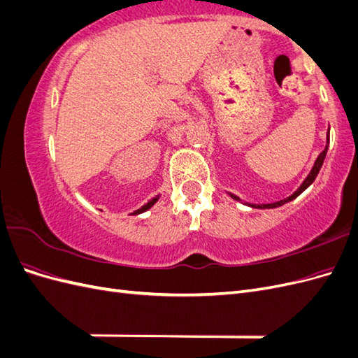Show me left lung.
<instances>
[{"label": "left lung", "instance_id": "obj_1", "mask_svg": "<svg viewBox=\"0 0 358 358\" xmlns=\"http://www.w3.org/2000/svg\"><path fill=\"white\" fill-rule=\"evenodd\" d=\"M329 137H330V134H327V145H326V148H324L322 152L318 155V158H317V161H315V164H313V167H312L310 173L308 175V178H306L305 180H303V183L297 188V191L292 192L289 197H287V199H284V200H279V201H276V203H267V204L245 203V204L251 206V208H255V209H273V208H279V206H282V204H285V203H288V201H291V200H294L296 197H299L300 194H301L303 191H305L313 180H315V178H317V175H318V171H320V169H321V166H322V162H324V158H326V154H327V149H329ZM229 194L231 196V199H234V200H237V201H242L239 197L234 196V194H231V192H229Z\"/></svg>", "mask_w": 358, "mask_h": 358}]
</instances>
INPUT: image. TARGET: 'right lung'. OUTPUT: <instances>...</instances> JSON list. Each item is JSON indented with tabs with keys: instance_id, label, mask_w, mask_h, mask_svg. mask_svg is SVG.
<instances>
[{
	"instance_id": "1",
	"label": "right lung",
	"mask_w": 358,
	"mask_h": 358,
	"mask_svg": "<svg viewBox=\"0 0 358 358\" xmlns=\"http://www.w3.org/2000/svg\"><path fill=\"white\" fill-rule=\"evenodd\" d=\"M158 199H159V196H157V197H154L152 200H149L145 206H142V208H140V209H137V210H134L133 212V215H138V213H143V212H146L148 209H150V208H152V206L158 201Z\"/></svg>"
}]
</instances>
